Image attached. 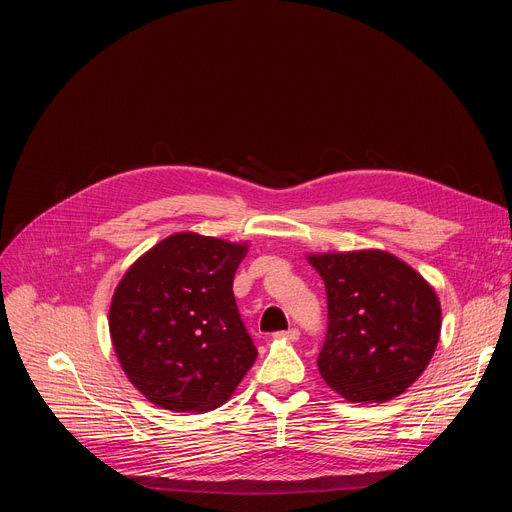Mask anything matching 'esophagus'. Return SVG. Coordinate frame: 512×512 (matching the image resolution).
Wrapping results in <instances>:
<instances>
[{"instance_id":"34e87169","label":"esophagus","mask_w":512,"mask_h":512,"mask_svg":"<svg viewBox=\"0 0 512 512\" xmlns=\"http://www.w3.org/2000/svg\"><path fill=\"white\" fill-rule=\"evenodd\" d=\"M275 338H283V340H289V342H298L300 340V330L298 328H289L287 332H277Z\"/></svg>"}]
</instances>
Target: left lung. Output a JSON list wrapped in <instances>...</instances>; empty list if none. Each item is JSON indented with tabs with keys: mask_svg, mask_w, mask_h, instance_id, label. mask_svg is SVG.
<instances>
[{
	"mask_svg": "<svg viewBox=\"0 0 512 512\" xmlns=\"http://www.w3.org/2000/svg\"><path fill=\"white\" fill-rule=\"evenodd\" d=\"M328 298L322 379L350 403L403 395L440 342L442 304L405 261L381 249L310 253Z\"/></svg>",
	"mask_w": 512,
	"mask_h": 512,
	"instance_id": "1",
	"label": "left lung"
}]
</instances>
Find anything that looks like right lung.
<instances>
[{
  "instance_id": "1",
  "label": "right lung",
  "mask_w": 512,
  "mask_h": 512,
  "mask_svg": "<svg viewBox=\"0 0 512 512\" xmlns=\"http://www.w3.org/2000/svg\"><path fill=\"white\" fill-rule=\"evenodd\" d=\"M249 243L192 231L145 251L109 308L113 350L129 383L154 405L204 413L225 405L257 358L233 296Z\"/></svg>"
}]
</instances>
